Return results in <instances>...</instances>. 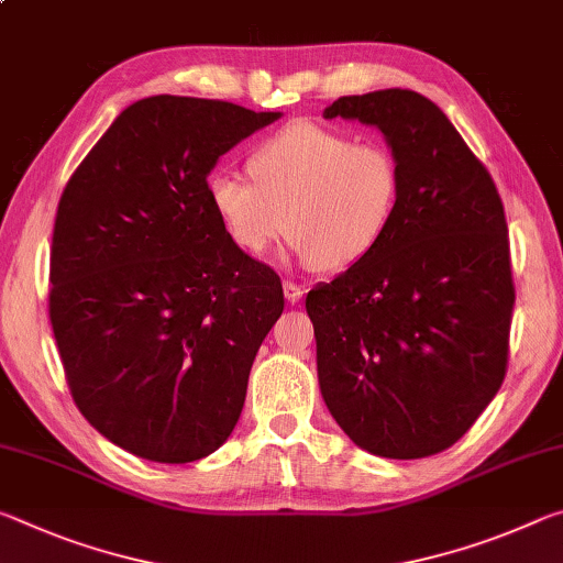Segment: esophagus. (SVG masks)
<instances>
[{
    "instance_id": "1",
    "label": "esophagus",
    "mask_w": 563,
    "mask_h": 563,
    "mask_svg": "<svg viewBox=\"0 0 563 563\" xmlns=\"http://www.w3.org/2000/svg\"><path fill=\"white\" fill-rule=\"evenodd\" d=\"M283 292H285V300H288V302H298L302 298V288L298 283H285Z\"/></svg>"
}]
</instances>
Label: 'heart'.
I'll use <instances>...</instances> for the list:
<instances>
[{"label":"heart","mask_w":563,"mask_h":563,"mask_svg":"<svg viewBox=\"0 0 563 563\" xmlns=\"http://www.w3.org/2000/svg\"><path fill=\"white\" fill-rule=\"evenodd\" d=\"M247 174H213L208 206L238 251L265 261L285 231L302 265L357 268L385 241L402 201V166L379 141L295 121L247 156Z\"/></svg>","instance_id":"obj_1"}]
</instances>
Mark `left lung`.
I'll list each match as a JSON object with an SVG mask.
<instances>
[{
    "mask_svg": "<svg viewBox=\"0 0 563 563\" xmlns=\"http://www.w3.org/2000/svg\"><path fill=\"white\" fill-rule=\"evenodd\" d=\"M335 117L385 133L402 201L365 263L305 298L320 393L362 450L422 460L460 440L507 375V218L489 170L422 93L340 97L325 109Z\"/></svg>",
    "mask_w": 563,
    "mask_h": 563,
    "instance_id": "1",
    "label": "left lung"
}]
</instances>
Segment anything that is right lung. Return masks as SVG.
Wrapping results in <instances>:
<instances>
[{
    "label": "right lung",
    "mask_w": 563,
    "mask_h": 563,
    "mask_svg": "<svg viewBox=\"0 0 563 563\" xmlns=\"http://www.w3.org/2000/svg\"><path fill=\"white\" fill-rule=\"evenodd\" d=\"M275 119L141 99L56 208L49 320L66 385L93 430L144 460L196 462L228 440L283 312L280 275L228 241L206 196L216 161Z\"/></svg>",
    "instance_id": "add662e5"
}]
</instances>
